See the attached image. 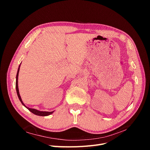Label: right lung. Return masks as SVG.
Wrapping results in <instances>:
<instances>
[{"mask_svg":"<svg viewBox=\"0 0 150 150\" xmlns=\"http://www.w3.org/2000/svg\"><path fill=\"white\" fill-rule=\"evenodd\" d=\"M19 69H20V66L19 67V69H18V71H17V76H16V91H17V96L18 97H19V100L21 101V102L22 103V104H23V105L26 107L24 104L23 103V102H22V99H21V96L19 94V88H18V75H19ZM28 109V110L32 112L33 113H34V115H38V116H48L49 115H51L52 113L54 112V111H51V112H47V111H38L37 110H35V109H32V108H28L26 107Z\"/></svg>","mask_w":150,"mask_h":150,"instance_id":"add662e5","label":"right lung"}]
</instances>
